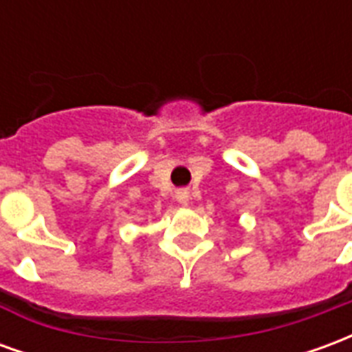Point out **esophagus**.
Wrapping results in <instances>:
<instances>
[{
  "label": "esophagus",
  "instance_id": "1",
  "mask_svg": "<svg viewBox=\"0 0 352 352\" xmlns=\"http://www.w3.org/2000/svg\"><path fill=\"white\" fill-rule=\"evenodd\" d=\"M175 199L181 204V206H188L190 201V192L188 190H177L175 192Z\"/></svg>",
  "mask_w": 352,
  "mask_h": 352
}]
</instances>
